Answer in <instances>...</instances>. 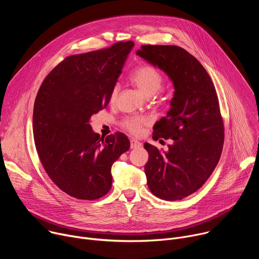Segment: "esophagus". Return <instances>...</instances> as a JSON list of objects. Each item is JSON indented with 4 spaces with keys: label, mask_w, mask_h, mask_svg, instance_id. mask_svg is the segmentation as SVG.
Listing matches in <instances>:
<instances>
[{
    "label": "esophagus",
    "mask_w": 259,
    "mask_h": 259,
    "mask_svg": "<svg viewBox=\"0 0 259 259\" xmlns=\"http://www.w3.org/2000/svg\"><path fill=\"white\" fill-rule=\"evenodd\" d=\"M130 146H131V149H137V147L141 146V142H139L136 139H131L130 140Z\"/></svg>",
    "instance_id": "esophagus-1"
}]
</instances>
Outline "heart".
<instances>
[{
    "label": "heart",
    "instance_id": "heart-1",
    "mask_svg": "<svg viewBox=\"0 0 259 259\" xmlns=\"http://www.w3.org/2000/svg\"><path fill=\"white\" fill-rule=\"evenodd\" d=\"M131 82L146 97L154 96L163 85L162 73L152 65H140L133 70L130 76ZM119 93V86L116 85L110 92V100L115 101ZM146 124V120L141 117H130L124 120L123 126L133 134H139L141 127Z\"/></svg>",
    "mask_w": 259,
    "mask_h": 259
}]
</instances>
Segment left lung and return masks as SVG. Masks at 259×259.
Listing matches in <instances>:
<instances>
[{"label": "left lung", "mask_w": 259, "mask_h": 259, "mask_svg": "<svg viewBox=\"0 0 259 259\" xmlns=\"http://www.w3.org/2000/svg\"><path fill=\"white\" fill-rule=\"evenodd\" d=\"M136 54L163 70L174 95L167 116L154 126L153 138L172 139L167 152L144 143L147 187L158 198L181 200L198 191L215 169L225 141L218 97L208 72L177 46L143 45Z\"/></svg>", "instance_id": "left-lung-1"}]
</instances>
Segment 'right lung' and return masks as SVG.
I'll use <instances>...</instances> for the list:
<instances>
[{"label":"right lung","mask_w":259,"mask_h":259,"mask_svg":"<svg viewBox=\"0 0 259 259\" xmlns=\"http://www.w3.org/2000/svg\"><path fill=\"white\" fill-rule=\"evenodd\" d=\"M132 41L71 55L54 67L36 94L32 130L36 152L48 176L67 195L96 200L112 188L113 164L130 149L117 132L94 133L91 117L105 108Z\"/></svg>","instance_id":"right-lung-1"}]
</instances>
